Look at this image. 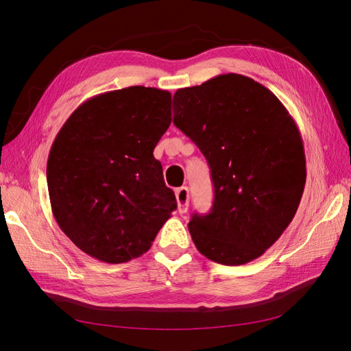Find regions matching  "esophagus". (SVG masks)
<instances>
[{
    "mask_svg": "<svg viewBox=\"0 0 351 351\" xmlns=\"http://www.w3.org/2000/svg\"><path fill=\"white\" fill-rule=\"evenodd\" d=\"M176 194V202H178V212L184 215L188 210V206H190V191H188L186 186L178 188L175 191Z\"/></svg>",
    "mask_w": 351,
    "mask_h": 351,
    "instance_id": "34e87169",
    "label": "esophagus"
}]
</instances>
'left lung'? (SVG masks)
<instances>
[{
	"instance_id": "1",
	"label": "left lung",
	"mask_w": 351,
	"mask_h": 351,
	"mask_svg": "<svg viewBox=\"0 0 351 351\" xmlns=\"http://www.w3.org/2000/svg\"><path fill=\"white\" fill-rule=\"evenodd\" d=\"M173 124L210 166L215 199L188 230L206 258L243 265L276 243L304 193L305 154L296 123L255 80L222 74L176 90Z\"/></svg>"
}]
</instances>
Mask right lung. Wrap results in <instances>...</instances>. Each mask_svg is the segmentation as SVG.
I'll return each mask as SVG.
<instances>
[{
  "label": "right lung",
  "mask_w": 351,
  "mask_h": 351,
  "mask_svg": "<svg viewBox=\"0 0 351 351\" xmlns=\"http://www.w3.org/2000/svg\"><path fill=\"white\" fill-rule=\"evenodd\" d=\"M167 90L132 86L80 105L50 148L51 212L73 243L108 264L151 247L176 209L152 156L172 121Z\"/></svg>",
  "instance_id": "right-lung-1"
}]
</instances>
